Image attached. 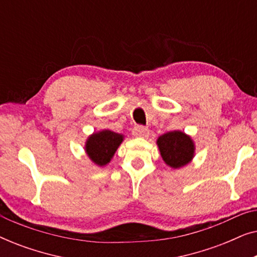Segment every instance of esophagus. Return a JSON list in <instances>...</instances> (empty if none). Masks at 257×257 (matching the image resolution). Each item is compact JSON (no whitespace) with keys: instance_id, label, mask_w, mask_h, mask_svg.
Here are the masks:
<instances>
[{"instance_id":"esophagus-1","label":"esophagus","mask_w":257,"mask_h":257,"mask_svg":"<svg viewBox=\"0 0 257 257\" xmlns=\"http://www.w3.org/2000/svg\"><path fill=\"white\" fill-rule=\"evenodd\" d=\"M133 136L137 137V138H146V137H149L150 135V131L149 128L144 127V126H136L135 128H133Z\"/></svg>"}]
</instances>
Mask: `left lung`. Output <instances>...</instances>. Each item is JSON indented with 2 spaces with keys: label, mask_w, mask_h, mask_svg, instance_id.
Returning <instances> with one entry per match:
<instances>
[{
  "label": "left lung",
  "mask_w": 257,
  "mask_h": 257,
  "mask_svg": "<svg viewBox=\"0 0 257 257\" xmlns=\"http://www.w3.org/2000/svg\"><path fill=\"white\" fill-rule=\"evenodd\" d=\"M157 145L165 164L173 170L188 165L195 156L194 140L182 131L164 133L157 139Z\"/></svg>",
  "instance_id": "8db88e82"
}]
</instances>
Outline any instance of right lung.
<instances>
[{
  "label": "right lung",
  "instance_id": "right-lung-1",
  "mask_svg": "<svg viewBox=\"0 0 257 257\" xmlns=\"http://www.w3.org/2000/svg\"><path fill=\"white\" fill-rule=\"evenodd\" d=\"M122 140L124 135L105 128L87 137L84 150L94 165L103 167L112 160Z\"/></svg>",
  "mask_w": 257,
  "mask_h": 257
}]
</instances>
